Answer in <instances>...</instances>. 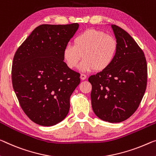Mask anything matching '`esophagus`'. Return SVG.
I'll return each mask as SVG.
<instances>
[{"label":"esophagus","instance_id":"1","mask_svg":"<svg viewBox=\"0 0 156 156\" xmlns=\"http://www.w3.org/2000/svg\"><path fill=\"white\" fill-rule=\"evenodd\" d=\"M80 77H81V79L82 80H85L86 79V77H87V76H86L85 74H81V75H80Z\"/></svg>","mask_w":156,"mask_h":156}]
</instances>
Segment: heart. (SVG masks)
<instances>
[{
	"instance_id": "heart-1",
	"label": "heart",
	"mask_w": 156,
	"mask_h": 156,
	"mask_svg": "<svg viewBox=\"0 0 156 156\" xmlns=\"http://www.w3.org/2000/svg\"><path fill=\"white\" fill-rule=\"evenodd\" d=\"M118 49V42L113 35L103 30L87 29L74 38L73 45L64 47L63 58L70 69H75L83 57L81 70L101 72L113 63Z\"/></svg>"
}]
</instances>
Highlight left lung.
<instances>
[{"label":"left lung","mask_w":156,"mask_h":156,"mask_svg":"<svg viewBox=\"0 0 156 156\" xmlns=\"http://www.w3.org/2000/svg\"><path fill=\"white\" fill-rule=\"evenodd\" d=\"M119 44L113 63L88 78L92 85V108L98 117L119 123L130 117L139 107L147 83L144 53L126 30L112 25Z\"/></svg>","instance_id":"obj_1"}]
</instances>
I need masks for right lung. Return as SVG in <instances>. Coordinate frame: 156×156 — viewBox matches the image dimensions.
<instances>
[{
  "label": "right lung",
  "mask_w": 156,
  "mask_h": 156,
  "mask_svg": "<svg viewBox=\"0 0 156 156\" xmlns=\"http://www.w3.org/2000/svg\"><path fill=\"white\" fill-rule=\"evenodd\" d=\"M78 27L76 23L40 25L14 54V90L26 116L38 125H56L68 114L80 74L67 66L63 51Z\"/></svg>",
  "instance_id": "1"
}]
</instances>
